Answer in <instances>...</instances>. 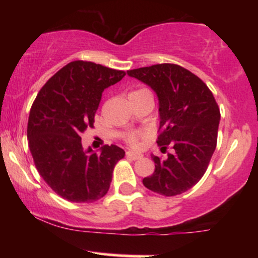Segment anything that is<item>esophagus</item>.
Wrapping results in <instances>:
<instances>
[{
  "mask_svg": "<svg viewBox=\"0 0 258 258\" xmlns=\"http://www.w3.org/2000/svg\"><path fill=\"white\" fill-rule=\"evenodd\" d=\"M126 156L128 159H132V160H138L142 158V154L139 153H136V152H132V150H128V152H126Z\"/></svg>",
  "mask_w": 258,
  "mask_h": 258,
  "instance_id": "obj_1",
  "label": "esophagus"
}]
</instances>
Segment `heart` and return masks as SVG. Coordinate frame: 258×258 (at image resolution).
Returning <instances> with one entry per match:
<instances>
[{"mask_svg":"<svg viewBox=\"0 0 258 258\" xmlns=\"http://www.w3.org/2000/svg\"><path fill=\"white\" fill-rule=\"evenodd\" d=\"M147 92L146 90H136L130 93V96H136V94H141ZM144 138V133L143 132H139V131H132L128 132L126 135V142L127 143L132 144V146H137L139 142Z\"/></svg>","mask_w":258,"mask_h":258,"instance_id":"b5f03b06","label":"heart"}]
</instances>
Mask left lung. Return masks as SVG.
Here are the masks:
<instances>
[{
  "label": "left lung",
  "mask_w": 258,
  "mask_h": 258,
  "mask_svg": "<svg viewBox=\"0 0 258 258\" xmlns=\"http://www.w3.org/2000/svg\"><path fill=\"white\" fill-rule=\"evenodd\" d=\"M155 92L159 99L161 160L152 156L155 171L143 178L149 190L174 197L189 190L206 172L217 144L221 114L214 94L197 75L177 64H156L127 72Z\"/></svg>",
  "instance_id": "1"
}]
</instances>
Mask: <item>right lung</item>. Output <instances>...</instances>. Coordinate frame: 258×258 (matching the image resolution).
<instances>
[{
  "label": "right lung",
  "mask_w": 258,
  "mask_h": 258,
  "mask_svg": "<svg viewBox=\"0 0 258 258\" xmlns=\"http://www.w3.org/2000/svg\"><path fill=\"white\" fill-rule=\"evenodd\" d=\"M125 75L75 60L38 92L29 115V148L38 173L63 199L93 203L108 193L112 171L125 152L114 144L103 147L100 154L91 148L85 150L80 136L93 127L103 91Z\"/></svg>",
  "instance_id": "obj_1"
}]
</instances>
